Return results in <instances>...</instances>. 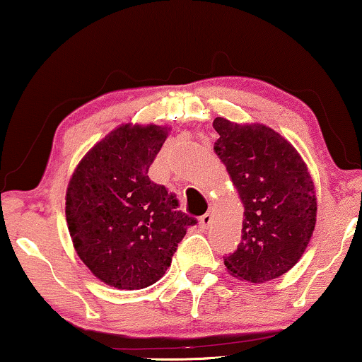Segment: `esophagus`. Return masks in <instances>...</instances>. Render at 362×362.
<instances>
[{
	"instance_id": "esophagus-1",
	"label": "esophagus",
	"mask_w": 362,
	"mask_h": 362,
	"mask_svg": "<svg viewBox=\"0 0 362 362\" xmlns=\"http://www.w3.org/2000/svg\"><path fill=\"white\" fill-rule=\"evenodd\" d=\"M211 222H212V211L209 209L204 216H201V226L206 229V227L211 226Z\"/></svg>"
}]
</instances>
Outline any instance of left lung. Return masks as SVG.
Returning a JSON list of instances; mask_svg holds the SVG:
<instances>
[{
	"label": "left lung",
	"instance_id": "1",
	"mask_svg": "<svg viewBox=\"0 0 362 362\" xmlns=\"http://www.w3.org/2000/svg\"><path fill=\"white\" fill-rule=\"evenodd\" d=\"M214 151L244 202L240 244L224 257L237 279L264 284L293 267L316 224L315 186L298 151L272 128L217 117Z\"/></svg>",
	"mask_w": 362,
	"mask_h": 362
}]
</instances>
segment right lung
Here are the masks:
<instances>
[{"label": "right lung", "instance_id": "right-lung-1", "mask_svg": "<svg viewBox=\"0 0 362 362\" xmlns=\"http://www.w3.org/2000/svg\"><path fill=\"white\" fill-rule=\"evenodd\" d=\"M168 136L158 125H122L98 141L69 181L66 217L74 247L93 275L120 290L161 279L194 217L148 176Z\"/></svg>", "mask_w": 362, "mask_h": 362}]
</instances>
